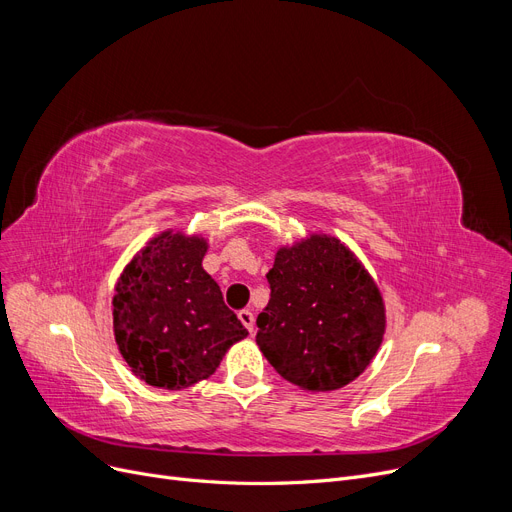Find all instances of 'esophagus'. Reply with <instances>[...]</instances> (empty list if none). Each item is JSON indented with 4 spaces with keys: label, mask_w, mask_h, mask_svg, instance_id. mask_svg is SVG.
I'll return each mask as SVG.
<instances>
[{
    "label": "esophagus",
    "mask_w": 512,
    "mask_h": 512,
    "mask_svg": "<svg viewBox=\"0 0 512 512\" xmlns=\"http://www.w3.org/2000/svg\"><path fill=\"white\" fill-rule=\"evenodd\" d=\"M239 321L243 323V327H246L250 333L254 331V314H252V310H239Z\"/></svg>",
    "instance_id": "obj_1"
}]
</instances>
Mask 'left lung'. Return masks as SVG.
Returning a JSON list of instances; mask_svg holds the SVG:
<instances>
[{
    "instance_id": "8db88e82",
    "label": "left lung",
    "mask_w": 512,
    "mask_h": 512,
    "mask_svg": "<svg viewBox=\"0 0 512 512\" xmlns=\"http://www.w3.org/2000/svg\"><path fill=\"white\" fill-rule=\"evenodd\" d=\"M271 300L256 344L275 371L310 392L354 381L377 354L385 308L375 281L335 237L281 248L266 273Z\"/></svg>"
}]
</instances>
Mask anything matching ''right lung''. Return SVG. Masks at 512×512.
Returning <instances> with one entry per match:
<instances>
[{"label": "right lung", "mask_w": 512, "mask_h": 512, "mask_svg": "<svg viewBox=\"0 0 512 512\" xmlns=\"http://www.w3.org/2000/svg\"><path fill=\"white\" fill-rule=\"evenodd\" d=\"M206 241L164 231L120 275L112 300L120 354L145 383L183 389L208 379L248 335L202 269Z\"/></svg>", "instance_id": "right-lung-1"}]
</instances>
